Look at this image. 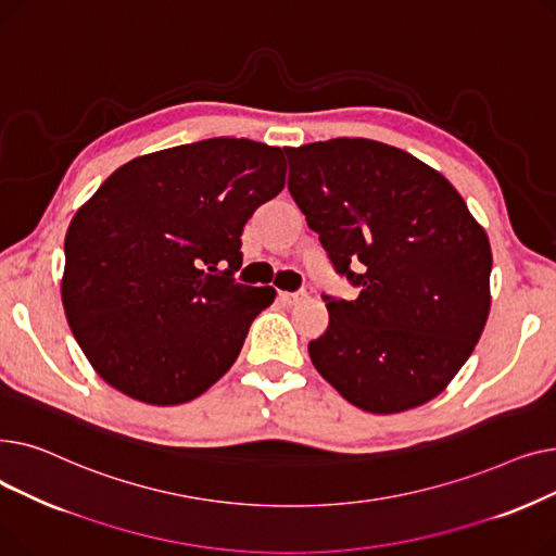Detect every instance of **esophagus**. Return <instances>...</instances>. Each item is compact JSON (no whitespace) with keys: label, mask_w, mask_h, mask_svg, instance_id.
Wrapping results in <instances>:
<instances>
[{"label":"esophagus","mask_w":556,"mask_h":556,"mask_svg":"<svg viewBox=\"0 0 556 556\" xmlns=\"http://www.w3.org/2000/svg\"><path fill=\"white\" fill-rule=\"evenodd\" d=\"M304 298H306V290H295V293H286V290H281V293H279V300L283 304H298Z\"/></svg>","instance_id":"obj_1"}]
</instances>
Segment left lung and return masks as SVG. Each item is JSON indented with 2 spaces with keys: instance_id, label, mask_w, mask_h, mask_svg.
<instances>
[{
  "instance_id": "1",
  "label": "left lung",
  "mask_w": 556,
  "mask_h": 556,
  "mask_svg": "<svg viewBox=\"0 0 556 556\" xmlns=\"http://www.w3.org/2000/svg\"><path fill=\"white\" fill-rule=\"evenodd\" d=\"M288 191L356 300L323 295L315 369L361 410L434 399L473 354L489 315L491 245L455 187L371 139L286 149Z\"/></svg>"
}]
</instances>
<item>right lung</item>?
<instances>
[{"label":"right lung","mask_w":556,"mask_h":556,"mask_svg":"<svg viewBox=\"0 0 556 556\" xmlns=\"http://www.w3.org/2000/svg\"><path fill=\"white\" fill-rule=\"evenodd\" d=\"M277 146L214 137L116 168L65 237L63 306L105 383L151 405L210 390L239 358L270 286L233 281L241 233L283 189Z\"/></svg>","instance_id":"obj_1"}]
</instances>
